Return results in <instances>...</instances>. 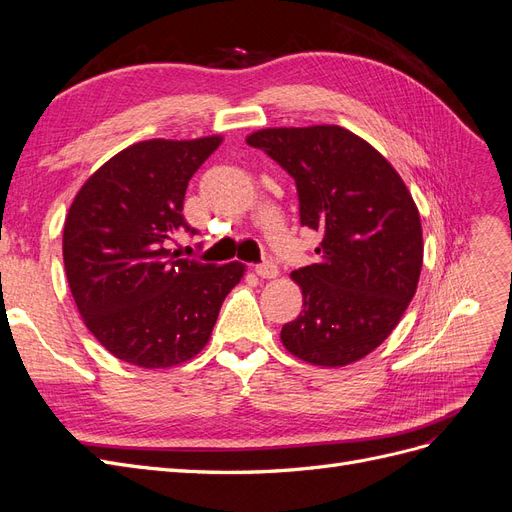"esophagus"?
<instances>
[{
    "mask_svg": "<svg viewBox=\"0 0 512 512\" xmlns=\"http://www.w3.org/2000/svg\"><path fill=\"white\" fill-rule=\"evenodd\" d=\"M256 275L262 277V280H271V277L277 275V265H275L273 260L260 262V265H256Z\"/></svg>",
    "mask_w": 512,
    "mask_h": 512,
    "instance_id": "1",
    "label": "esophagus"
}]
</instances>
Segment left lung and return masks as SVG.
Segmentation results:
<instances>
[{
    "mask_svg": "<svg viewBox=\"0 0 512 512\" xmlns=\"http://www.w3.org/2000/svg\"><path fill=\"white\" fill-rule=\"evenodd\" d=\"M245 143L294 179L301 226L322 232L318 262L292 271L303 309L282 327V344L324 367L363 359L397 327L423 267L421 218L406 183L339 126L269 128Z\"/></svg>",
    "mask_w": 512,
    "mask_h": 512,
    "instance_id": "8db88e82",
    "label": "left lung"
}]
</instances>
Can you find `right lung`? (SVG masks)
<instances>
[{
  "mask_svg": "<svg viewBox=\"0 0 512 512\" xmlns=\"http://www.w3.org/2000/svg\"><path fill=\"white\" fill-rule=\"evenodd\" d=\"M220 136L143 141L100 166L76 194L64 226V265L76 307L117 359L156 369L192 359L209 342L241 262L205 265L168 250L188 181Z\"/></svg>",
  "mask_w": 512,
  "mask_h": 512,
  "instance_id": "obj_1",
  "label": "right lung"
}]
</instances>
